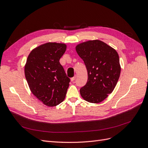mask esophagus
Returning a JSON list of instances; mask_svg holds the SVG:
<instances>
[{
  "label": "esophagus",
  "instance_id": "esophagus-1",
  "mask_svg": "<svg viewBox=\"0 0 148 148\" xmlns=\"http://www.w3.org/2000/svg\"><path fill=\"white\" fill-rule=\"evenodd\" d=\"M76 78H77V75H75L73 78H71V82H73Z\"/></svg>",
  "mask_w": 148,
  "mask_h": 148
}]
</instances>
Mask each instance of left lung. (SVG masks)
Listing matches in <instances>:
<instances>
[{
  "instance_id": "left-lung-1",
  "label": "left lung",
  "mask_w": 148,
  "mask_h": 148,
  "mask_svg": "<svg viewBox=\"0 0 148 148\" xmlns=\"http://www.w3.org/2000/svg\"><path fill=\"white\" fill-rule=\"evenodd\" d=\"M76 51L88 71V82L80 89V95L89 102L99 103L112 93L118 82L121 71L118 53L99 40L80 43Z\"/></svg>"
}]
</instances>
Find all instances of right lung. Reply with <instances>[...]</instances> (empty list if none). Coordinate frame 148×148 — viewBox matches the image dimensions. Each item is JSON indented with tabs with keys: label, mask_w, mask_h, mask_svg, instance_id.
Instances as JSON below:
<instances>
[{
	"label": "right lung",
	"mask_w": 148,
	"mask_h": 148,
	"mask_svg": "<svg viewBox=\"0 0 148 148\" xmlns=\"http://www.w3.org/2000/svg\"><path fill=\"white\" fill-rule=\"evenodd\" d=\"M66 49L63 43L47 42L32 50L25 66V75L32 93L44 104L59 105L65 99L70 79L59 60Z\"/></svg>",
	"instance_id": "1"
}]
</instances>
